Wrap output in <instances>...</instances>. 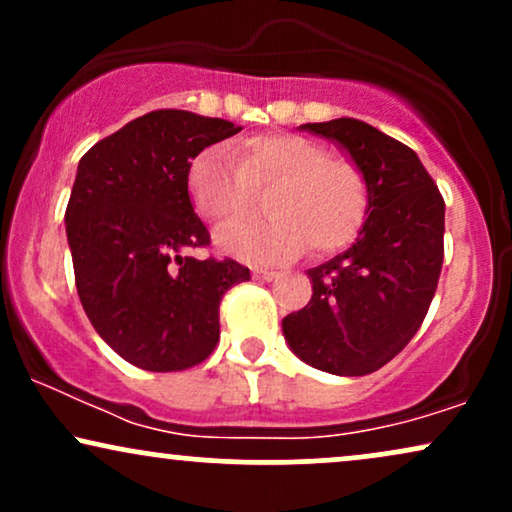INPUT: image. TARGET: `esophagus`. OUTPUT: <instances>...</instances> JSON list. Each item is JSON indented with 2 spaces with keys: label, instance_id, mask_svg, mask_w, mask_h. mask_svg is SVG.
I'll list each match as a JSON object with an SVG mask.
<instances>
[{
  "label": "esophagus",
  "instance_id": "1",
  "mask_svg": "<svg viewBox=\"0 0 512 512\" xmlns=\"http://www.w3.org/2000/svg\"><path fill=\"white\" fill-rule=\"evenodd\" d=\"M252 279H257V281H274V279H279V274L269 272V269H252Z\"/></svg>",
  "mask_w": 512,
  "mask_h": 512
}]
</instances>
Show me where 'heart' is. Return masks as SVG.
Returning a JSON list of instances; mask_svg holds the SVG:
<instances>
[{"mask_svg":"<svg viewBox=\"0 0 512 512\" xmlns=\"http://www.w3.org/2000/svg\"><path fill=\"white\" fill-rule=\"evenodd\" d=\"M236 158L221 146L199 151L187 166V195L204 221L221 226L243 207L245 185L272 190V219L236 223L216 233L226 255L250 264H284L313 245L317 255L344 250L368 216V182L346 158H332L301 134H260L240 144Z\"/></svg>","mask_w":512,"mask_h":512,"instance_id":"heart-1","label":"heart"}]
</instances>
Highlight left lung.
<instances>
[{"label": "left lung", "instance_id": "obj_1", "mask_svg": "<svg viewBox=\"0 0 512 512\" xmlns=\"http://www.w3.org/2000/svg\"><path fill=\"white\" fill-rule=\"evenodd\" d=\"M301 129L337 142L361 168L368 219L349 250L308 269L313 298L281 327L308 366L368 375L424 322L443 267L445 202L419 156L380 129L354 117Z\"/></svg>", "mask_w": 512, "mask_h": 512}]
</instances>
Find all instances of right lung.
<instances>
[{
  "instance_id": "right-lung-1",
  "label": "right lung",
  "mask_w": 512,
  "mask_h": 512,
  "mask_svg": "<svg viewBox=\"0 0 512 512\" xmlns=\"http://www.w3.org/2000/svg\"><path fill=\"white\" fill-rule=\"evenodd\" d=\"M243 127L187 110H154L81 156L67 240L76 291L93 330L132 366H197L219 342V305L250 281L236 260H195L209 231L187 195L199 151Z\"/></svg>"
}]
</instances>
